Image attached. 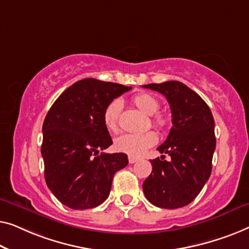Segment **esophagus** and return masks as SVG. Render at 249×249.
<instances>
[{
	"instance_id": "34e87169",
	"label": "esophagus",
	"mask_w": 249,
	"mask_h": 249,
	"mask_svg": "<svg viewBox=\"0 0 249 249\" xmlns=\"http://www.w3.org/2000/svg\"><path fill=\"white\" fill-rule=\"evenodd\" d=\"M138 160H139V159L135 158V157L128 156V162H129V163H134V162H136V161H138Z\"/></svg>"
}]
</instances>
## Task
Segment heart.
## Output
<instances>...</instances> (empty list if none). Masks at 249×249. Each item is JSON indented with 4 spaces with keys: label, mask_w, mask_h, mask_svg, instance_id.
Wrapping results in <instances>:
<instances>
[{
    "label": "heart",
    "mask_w": 249,
    "mask_h": 249,
    "mask_svg": "<svg viewBox=\"0 0 249 249\" xmlns=\"http://www.w3.org/2000/svg\"><path fill=\"white\" fill-rule=\"evenodd\" d=\"M133 104L142 113L151 115L152 124L162 129L168 124V117L162 113H157L160 107L159 100L150 93H139L133 97ZM123 103L120 99H114L107 105L103 114V121L109 132L118 131V118H120ZM157 142V134L153 131L141 133H125L115 139V148L118 151L127 153L132 157L141 156L146 149Z\"/></svg>",
    "instance_id": "obj_1"
}]
</instances>
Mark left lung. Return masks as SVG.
I'll use <instances>...</instances> for the list:
<instances>
[{
  "label": "left lung",
  "mask_w": 249,
  "mask_h": 249,
  "mask_svg": "<svg viewBox=\"0 0 249 249\" xmlns=\"http://www.w3.org/2000/svg\"><path fill=\"white\" fill-rule=\"evenodd\" d=\"M144 88L158 91L169 103L173 127L160 153L150 160L151 175L143 183L145 197L162 209H178L190 204L199 194L212 170L215 150L214 120L204 100L179 81L150 83Z\"/></svg>",
  "instance_id": "8db88e82"
}]
</instances>
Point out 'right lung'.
Listing matches in <instances>:
<instances>
[{"label":"right lung","mask_w":249,"mask_h":249,"mask_svg":"<svg viewBox=\"0 0 249 249\" xmlns=\"http://www.w3.org/2000/svg\"><path fill=\"white\" fill-rule=\"evenodd\" d=\"M132 87L83 79L69 87L48 110L41 156L48 188L62 204L92 209L109 195L116 171L127 166L125 153H104L113 144L103 121L107 105Z\"/></svg>","instance_id":"1"}]
</instances>
